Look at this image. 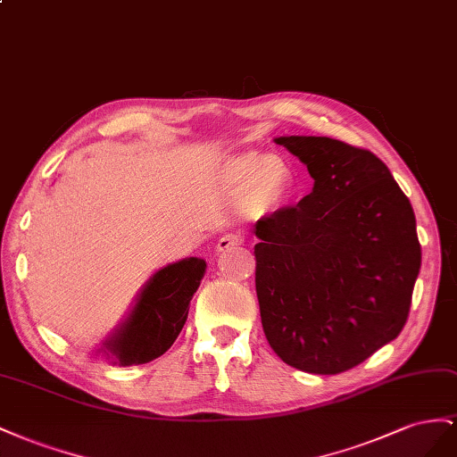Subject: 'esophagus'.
Wrapping results in <instances>:
<instances>
[{"instance_id": "1", "label": "esophagus", "mask_w": 457, "mask_h": 457, "mask_svg": "<svg viewBox=\"0 0 457 457\" xmlns=\"http://www.w3.org/2000/svg\"><path fill=\"white\" fill-rule=\"evenodd\" d=\"M241 243H243V239L239 236H236V233H226V236H221L218 239L216 251L218 253H224V251H229V249H233V246H237Z\"/></svg>"}]
</instances>
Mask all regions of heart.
I'll use <instances>...</instances> for the list:
<instances>
[{"mask_svg":"<svg viewBox=\"0 0 457 457\" xmlns=\"http://www.w3.org/2000/svg\"><path fill=\"white\" fill-rule=\"evenodd\" d=\"M220 186L231 195L241 193V214L258 221L276 214L289 199L293 172L281 154L246 149L221 161Z\"/></svg>","mask_w":457,"mask_h":457,"instance_id":"1","label":"heart"}]
</instances>
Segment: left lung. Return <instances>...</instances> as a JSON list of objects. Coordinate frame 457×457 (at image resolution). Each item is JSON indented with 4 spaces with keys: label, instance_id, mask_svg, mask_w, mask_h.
I'll list each match as a JSON object with an SVG mask.
<instances>
[{
    "label": "left lung",
    "instance_id": "1",
    "mask_svg": "<svg viewBox=\"0 0 457 457\" xmlns=\"http://www.w3.org/2000/svg\"><path fill=\"white\" fill-rule=\"evenodd\" d=\"M314 187L258 220L256 295L273 352L335 375L395 341L421 268L415 214L386 164L331 137L281 136Z\"/></svg>",
    "mask_w": 457,
    "mask_h": 457
}]
</instances>
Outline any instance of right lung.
<instances>
[{"mask_svg":"<svg viewBox=\"0 0 457 457\" xmlns=\"http://www.w3.org/2000/svg\"><path fill=\"white\" fill-rule=\"evenodd\" d=\"M204 271L206 262L197 256L156 270L136 295L128 314L101 341L99 354L120 368L162 356L184 328Z\"/></svg>","mask_w":457,"mask_h":457,"instance_id":"1","label":"right lung"}]
</instances>
